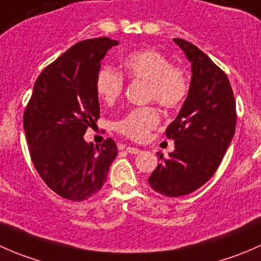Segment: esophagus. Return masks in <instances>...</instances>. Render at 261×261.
Returning a JSON list of instances; mask_svg holds the SVG:
<instances>
[{
  "mask_svg": "<svg viewBox=\"0 0 261 261\" xmlns=\"http://www.w3.org/2000/svg\"><path fill=\"white\" fill-rule=\"evenodd\" d=\"M126 151L130 152V154H140L141 150L138 149V147H133V146H127L126 147Z\"/></svg>",
  "mask_w": 261,
  "mask_h": 261,
  "instance_id": "1",
  "label": "esophagus"
}]
</instances>
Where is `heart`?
<instances>
[{
  "label": "heart",
  "mask_w": 261,
  "mask_h": 261,
  "mask_svg": "<svg viewBox=\"0 0 261 261\" xmlns=\"http://www.w3.org/2000/svg\"><path fill=\"white\" fill-rule=\"evenodd\" d=\"M123 68L131 80L147 83V99L167 110L179 107L188 93V82L183 70L173 67L167 57L156 50L144 49L131 53L123 59ZM96 91L107 105L114 103L123 91V78L111 68H102L96 77ZM160 122L154 107H143L127 112L116 123V130L135 141H143Z\"/></svg>",
  "instance_id": "1"
}]
</instances>
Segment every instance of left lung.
I'll list each match as a JSON object with an SVG mask.
<instances>
[{"label":"left lung","mask_w":261,"mask_h":261,"mask_svg":"<svg viewBox=\"0 0 261 261\" xmlns=\"http://www.w3.org/2000/svg\"><path fill=\"white\" fill-rule=\"evenodd\" d=\"M174 43L192 65L191 86L179 114L165 131L174 140V151L147 179L155 192L167 197L186 196L203 186L220 167L236 127L227 75L193 44L181 39ZM159 156L163 159V154Z\"/></svg>","instance_id":"1"}]
</instances>
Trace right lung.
Instances as JSON below:
<instances>
[{
	"label": "right lung",
	"instance_id": "right-lung-1",
	"mask_svg": "<svg viewBox=\"0 0 261 261\" xmlns=\"http://www.w3.org/2000/svg\"><path fill=\"white\" fill-rule=\"evenodd\" d=\"M118 41L83 40L48 65L34 84L23 114V130L34 167L50 189L81 202L101 191L117 146L101 147L83 135L99 117L96 77L101 60Z\"/></svg>",
	"mask_w": 261,
	"mask_h": 261
}]
</instances>
